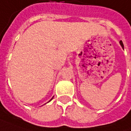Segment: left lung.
Listing matches in <instances>:
<instances>
[{
    "mask_svg": "<svg viewBox=\"0 0 131 131\" xmlns=\"http://www.w3.org/2000/svg\"><path fill=\"white\" fill-rule=\"evenodd\" d=\"M120 44H121V45H122V48H124V45H123V42H122V40L120 41Z\"/></svg>",
    "mask_w": 131,
    "mask_h": 131,
    "instance_id": "obj_1",
    "label": "left lung"
}]
</instances>
